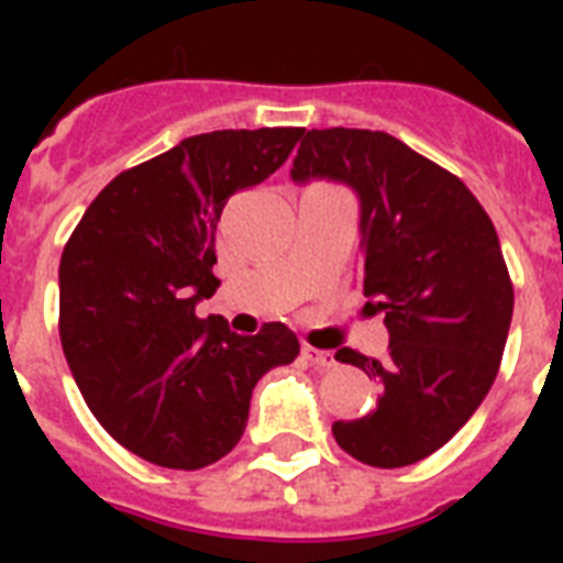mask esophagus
Wrapping results in <instances>:
<instances>
[{
  "label": "esophagus",
  "mask_w": 563,
  "mask_h": 563,
  "mask_svg": "<svg viewBox=\"0 0 563 563\" xmlns=\"http://www.w3.org/2000/svg\"><path fill=\"white\" fill-rule=\"evenodd\" d=\"M303 360L309 362V365H316V368H333L335 365V356L330 351H318V347H309V344H303Z\"/></svg>",
  "instance_id": "esophagus-1"
}]
</instances>
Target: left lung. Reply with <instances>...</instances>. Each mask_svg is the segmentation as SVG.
I'll return each instance as SVG.
<instances>
[{
	"label": "left lung",
	"mask_w": 563,
	"mask_h": 563,
	"mask_svg": "<svg viewBox=\"0 0 563 563\" xmlns=\"http://www.w3.org/2000/svg\"><path fill=\"white\" fill-rule=\"evenodd\" d=\"M291 180H333L360 198V277L385 312L388 360L342 347L383 385L376 409L335 420L344 453L406 467L444 446L497 379L515 289L488 212L462 180L383 131H307Z\"/></svg>",
	"instance_id": "8db88e82"
}]
</instances>
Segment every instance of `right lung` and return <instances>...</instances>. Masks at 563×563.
I'll return each instance as SVG.
<instances>
[{"instance_id": "right-lung-1", "label": "right lung", "mask_w": 563, "mask_h": 563, "mask_svg": "<svg viewBox=\"0 0 563 563\" xmlns=\"http://www.w3.org/2000/svg\"><path fill=\"white\" fill-rule=\"evenodd\" d=\"M303 128L212 131L122 172L60 256V344L101 427L145 462L198 471L239 444L260 376L298 360L280 321L239 335L195 316L219 289L216 224L280 169Z\"/></svg>"}]
</instances>
